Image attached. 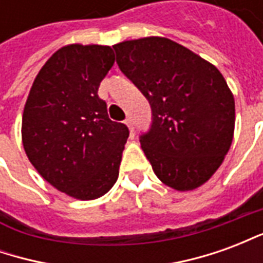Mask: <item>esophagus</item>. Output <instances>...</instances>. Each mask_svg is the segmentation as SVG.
Instances as JSON below:
<instances>
[{
  "mask_svg": "<svg viewBox=\"0 0 263 263\" xmlns=\"http://www.w3.org/2000/svg\"><path fill=\"white\" fill-rule=\"evenodd\" d=\"M125 125L128 126V128H129V131L132 132V120H131V118H126V120H125Z\"/></svg>",
  "mask_w": 263,
  "mask_h": 263,
  "instance_id": "1",
  "label": "esophagus"
}]
</instances>
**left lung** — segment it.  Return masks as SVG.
Listing matches in <instances>:
<instances>
[{
  "instance_id": "obj_1",
  "label": "left lung",
  "mask_w": 263,
  "mask_h": 263,
  "mask_svg": "<svg viewBox=\"0 0 263 263\" xmlns=\"http://www.w3.org/2000/svg\"><path fill=\"white\" fill-rule=\"evenodd\" d=\"M121 71L152 107L141 146L155 175L177 192L209 182L234 138L235 101L220 70L167 37L114 45Z\"/></svg>"
}]
</instances>
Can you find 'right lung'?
Segmentation results:
<instances>
[{
	"label": "right lung",
	"instance_id": "add662e5",
	"mask_svg": "<svg viewBox=\"0 0 263 263\" xmlns=\"http://www.w3.org/2000/svg\"><path fill=\"white\" fill-rule=\"evenodd\" d=\"M115 62L111 46L66 45L33 80L22 114V145L37 173L77 200H94L118 179L129 131L108 118L98 87Z\"/></svg>",
	"mask_w": 263,
	"mask_h": 263
}]
</instances>
